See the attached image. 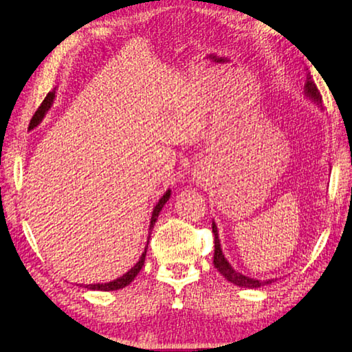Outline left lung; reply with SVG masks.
Masks as SVG:
<instances>
[{
  "instance_id": "8db88e82",
  "label": "left lung",
  "mask_w": 352,
  "mask_h": 352,
  "mask_svg": "<svg viewBox=\"0 0 352 352\" xmlns=\"http://www.w3.org/2000/svg\"><path fill=\"white\" fill-rule=\"evenodd\" d=\"M303 94L305 96L311 99L312 102H315L317 105H321V95L318 92L317 86L312 82L311 78V73H306V82H305V87H303ZM212 232H214V266L217 267L219 272L228 279V281L233 283L235 285L239 287H244V288H258V287H263L267 284H272L275 279H266V281H260V279L256 278H250L242 275L238 270H235L232 267V265L228 262V258L224 257L223 251H221V245H220V239H219V230L217 226H215V223L212 221Z\"/></svg>"
}]
</instances>
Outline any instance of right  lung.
<instances>
[{"mask_svg":"<svg viewBox=\"0 0 352 352\" xmlns=\"http://www.w3.org/2000/svg\"><path fill=\"white\" fill-rule=\"evenodd\" d=\"M53 101H55V92H49L47 96L44 98V101L41 102V105L38 107V110L35 111V114L32 116L31 123H30V129H35V128H37V126L43 122L44 116H46V113L50 110V107L53 105ZM169 197H170V190L168 188V190L165 192V195L162 196L160 199H159V202L156 204L155 208H153L151 219H150V226H148V230H150L148 239H150L153 228H155V223L157 221L159 214H160L162 208H164V205L168 202ZM147 247H148V241H147L146 250H144V253L141 254V257H140V260L137 262V265H135L133 267H131L124 275H122V276H119L117 279H114V281L105 283V284H86L85 288H87V290H98V292H116V290H120V288H123V287H126V285H129V284L133 281V278L140 274L141 267L144 266V260H146V254H147Z\"/></svg>","mask_w":352,"mask_h":352,"instance_id":"add662e5","label":"right lung"}]
</instances>
